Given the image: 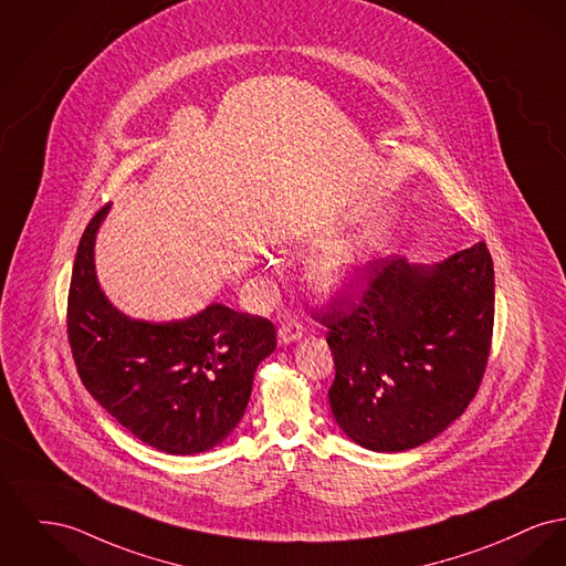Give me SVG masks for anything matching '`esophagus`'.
<instances>
[{"mask_svg":"<svg viewBox=\"0 0 566 566\" xmlns=\"http://www.w3.org/2000/svg\"><path fill=\"white\" fill-rule=\"evenodd\" d=\"M303 333H305V327L301 323H286L280 327L277 339H280V344H293V342H300Z\"/></svg>","mask_w":566,"mask_h":566,"instance_id":"34e87169","label":"esophagus"}]
</instances>
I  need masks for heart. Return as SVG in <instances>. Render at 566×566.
Wrapping results in <instances>:
<instances>
[{
  "label": "heart",
  "instance_id": "heart-1",
  "mask_svg": "<svg viewBox=\"0 0 566 566\" xmlns=\"http://www.w3.org/2000/svg\"><path fill=\"white\" fill-rule=\"evenodd\" d=\"M369 252L364 245H350L321 259L312 269V284L325 295L346 293L366 271Z\"/></svg>",
  "mask_w": 566,
  "mask_h": 566
}]
</instances>
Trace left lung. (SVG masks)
<instances>
[{
    "instance_id": "8db88e82",
    "label": "left lung",
    "mask_w": 566,
    "mask_h": 566,
    "mask_svg": "<svg viewBox=\"0 0 566 566\" xmlns=\"http://www.w3.org/2000/svg\"><path fill=\"white\" fill-rule=\"evenodd\" d=\"M361 277V300L337 297L316 316L335 359L333 417L369 451H408L444 432L479 391L494 329V263L479 241L436 265L380 259Z\"/></svg>"
}]
</instances>
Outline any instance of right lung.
<instances>
[{"instance_id":"1","label":"right lung","mask_w":566,"mask_h":566,"mask_svg":"<svg viewBox=\"0 0 566 566\" xmlns=\"http://www.w3.org/2000/svg\"><path fill=\"white\" fill-rule=\"evenodd\" d=\"M108 207L81 237L70 280L76 371L92 398L145 444L170 455L209 451L241 421L254 371L275 350V327L222 303L172 323L122 314L102 293L94 265Z\"/></svg>"}]
</instances>
